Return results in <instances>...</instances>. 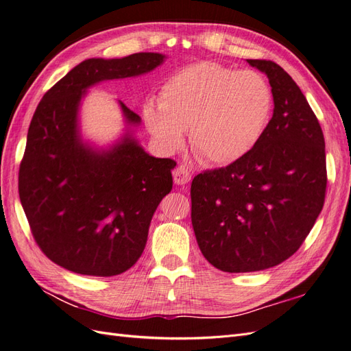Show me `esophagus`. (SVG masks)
I'll return each mask as SVG.
<instances>
[{
  "label": "esophagus",
  "mask_w": 351,
  "mask_h": 351,
  "mask_svg": "<svg viewBox=\"0 0 351 351\" xmlns=\"http://www.w3.org/2000/svg\"><path fill=\"white\" fill-rule=\"evenodd\" d=\"M173 178L174 183L178 186H186L190 178H192V174H190V169L186 165H178L174 171H173Z\"/></svg>",
  "instance_id": "obj_1"
}]
</instances>
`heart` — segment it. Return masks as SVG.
Here are the masks:
<instances>
[{
  "label": "heart",
  "mask_w": 351,
  "mask_h": 351,
  "mask_svg": "<svg viewBox=\"0 0 351 351\" xmlns=\"http://www.w3.org/2000/svg\"><path fill=\"white\" fill-rule=\"evenodd\" d=\"M272 90L262 74L202 61L169 77L159 105L146 102L143 120L164 151H176L190 129L193 154L226 165L246 156L267 129Z\"/></svg>",
  "instance_id": "b5f03b06"
}]
</instances>
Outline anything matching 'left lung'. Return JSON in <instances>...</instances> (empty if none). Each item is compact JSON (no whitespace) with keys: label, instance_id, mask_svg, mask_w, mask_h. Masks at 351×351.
I'll list each match as a JSON object with an SVG mask.
<instances>
[{"label":"left lung","instance_id":"obj_1","mask_svg":"<svg viewBox=\"0 0 351 351\" xmlns=\"http://www.w3.org/2000/svg\"><path fill=\"white\" fill-rule=\"evenodd\" d=\"M269 79L274 114L258 145L190 189L202 254L224 272L280 265L302 246L326 189L324 133L295 82L277 62L247 60Z\"/></svg>","mask_w":351,"mask_h":351}]
</instances>
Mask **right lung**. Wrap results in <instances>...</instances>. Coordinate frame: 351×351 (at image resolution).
Returning <instances> with one entry per match:
<instances>
[{
  "mask_svg": "<svg viewBox=\"0 0 351 351\" xmlns=\"http://www.w3.org/2000/svg\"><path fill=\"white\" fill-rule=\"evenodd\" d=\"M165 58L139 52L84 60L38 105L20 164L19 195L38 246L62 268L112 277L143 253L154 212L171 192L177 164L145 152L133 133L142 119L121 101L124 132L108 146L82 136L80 107L95 84L142 76Z\"/></svg>",
  "mask_w": 351,
  "mask_h": 351,
  "instance_id": "1",
  "label": "right lung"
}]
</instances>
